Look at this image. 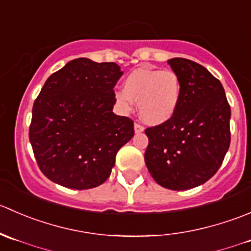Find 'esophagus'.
I'll list each match as a JSON object with an SVG mask.
<instances>
[{
    "mask_svg": "<svg viewBox=\"0 0 251 251\" xmlns=\"http://www.w3.org/2000/svg\"><path fill=\"white\" fill-rule=\"evenodd\" d=\"M134 130H135V133H141V131H144V126L141 125H139V123H135L134 125Z\"/></svg>",
    "mask_w": 251,
    "mask_h": 251,
    "instance_id": "1",
    "label": "esophagus"
}]
</instances>
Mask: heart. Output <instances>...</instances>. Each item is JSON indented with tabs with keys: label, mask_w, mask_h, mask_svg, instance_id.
I'll list each match as a JSON object with an SVG mask.
<instances>
[{
	"label": "heart",
	"mask_w": 251,
	"mask_h": 251,
	"mask_svg": "<svg viewBox=\"0 0 251 251\" xmlns=\"http://www.w3.org/2000/svg\"><path fill=\"white\" fill-rule=\"evenodd\" d=\"M182 96V81L173 71L139 67L126 75L123 90L115 98L125 111H130L133 101L139 102V116L144 122L158 126L175 116Z\"/></svg>",
	"instance_id": "1"
}]
</instances>
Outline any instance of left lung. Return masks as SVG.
<instances>
[{"label":"left lung","mask_w":251,"mask_h":251,"mask_svg":"<svg viewBox=\"0 0 251 251\" xmlns=\"http://www.w3.org/2000/svg\"><path fill=\"white\" fill-rule=\"evenodd\" d=\"M182 96L175 116L145 129V163L161 187L187 190L204 184L221 167L230 144V107L218 79L201 64L172 58Z\"/></svg>","instance_id":"left-lung-1"}]
</instances>
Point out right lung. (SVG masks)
<instances>
[{
	"label": "right lung",
	"instance_id": "add662e5",
	"mask_svg": "<svg viewBox=\"0 0 251 251\" xmlns=\"http://www.w3.org/2000/svg\"><path fill=\"white\" fill-rule=\"evenodd\" d=\"M113 62L76 58L49 76L33 106L29 139L39 168L69 189H90L111 175L134 135L130 118L112 112L122 76Z\"/></svg>",
	"mask_w": 251,
	"mask_h": 251
}]
</instances>
